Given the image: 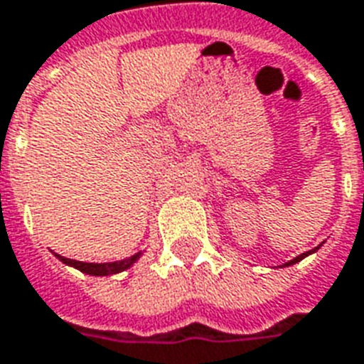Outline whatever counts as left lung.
<instances>
[{
  "label": "left lung",
  "instance_id": "8db88e82",
  "mask_svg": "<svg viewBox=\"0 0 364 364\" xmlns=\"http://www.w3.org/2000/svg\"><path fill=\"white\" fill-rule=\"evenodd\" d=\"M317 249H319V247H317ZM317 249H314V250H308V252H302V255H300V256H296V258H292V260H289V262H287V264H284V267H287V266H292V264H296V262L304 260V258H306V256H308V255H311V252H315V250H317Z\"/></svg>",
  "mask_w": 364,
  "mask_h": 364
}]
</instances>
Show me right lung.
<instances>
[{"label": "right lung", "instance_id": "obj_1", "mask_svg": "<svg viewBox=\"0 0 364 364\" xmlns=\"http://www.w3.org/2000/svg\"><path fill=\"white\" fill-rule=\"evenodd\" d=\"M142 256V252H136L132 255L131 258H125V260L119 262H106V264H92V262H80V260H72V258H64V256L56 255V258L60 262H64L66 266H72L80 272L87 273V275H115V273L125 272L129 267L134 264Z\"/></svg>", "mask_w": 364, "mask_h": 364}]
</instances>
